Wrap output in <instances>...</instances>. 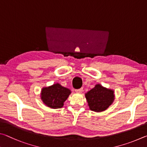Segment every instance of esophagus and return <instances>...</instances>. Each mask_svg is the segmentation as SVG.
<instances>
[{
  "label": "esophagus",
  "instance_id": "1",
  "mask_svg": "<svg viewBox=\"0 0 147 147\" xmlns=\"http://www.w3.org/2000/svg\"><path fill=\"white\" fill-rule=\"evenodd\" d=\"M82 92H83V88H80V89H78V90H76V93H81Z\"/></svg>",
  "mask_w": 147,
  "mask_h": 147
}]
</instances>
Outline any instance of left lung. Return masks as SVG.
Listing matches in <instances>:
<instances>
[{
    "label": "left lung",
    "instance_id": "8db88e82",
    "mask_svg": "<svg viewBox=\"0 0 147 147\" xmlns=\"http://www.w3.org/2000/svg\"><path fill=\"white\" fill-rule=\"evenodd\" d=\"M85 97L90 110L96 112H103L114 101V90L96 84L85 93Z\"/></svg>",
    "mask_w": 147,
    "mask_h": 147
}]
</instances>
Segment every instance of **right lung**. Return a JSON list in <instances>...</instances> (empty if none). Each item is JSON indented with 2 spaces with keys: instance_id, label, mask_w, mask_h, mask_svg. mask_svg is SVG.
<instances>
[{
  "instance_id": "right-lung-1",
  "label": "right lung",
  "mask_w": 147,
  "mask_h": 147,
  "mask_svg": "<svg viewBox=\"0 0 147 147\" xmlns=\"http://www.w3.org/2000/svg\"><path fill=\"white\" fill-rule=\"evenodd\" d=\"M71 93L69 88L55 83L41 89L40 99L44 104L50 109H61L64 106V102Z\"/></svg>"
}]
</instances>
